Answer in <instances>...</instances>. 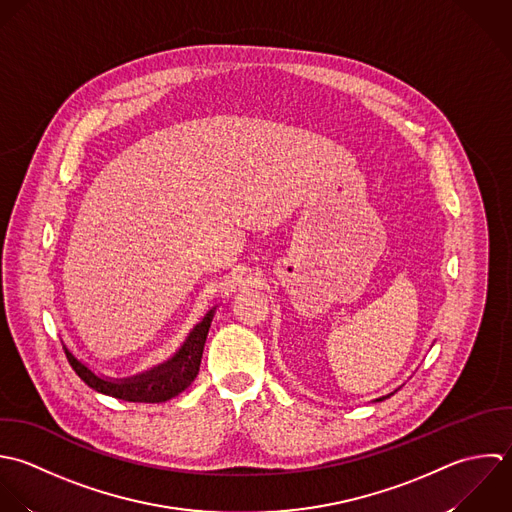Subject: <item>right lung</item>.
Here are the masks:
<instances>
[{
  "instance_id": "right-lung-1",
  "label": "right lung",
  "mask_w": 512,
  "mask_h": 512,
  "mask_svg": "<svg viewBox=\"0 0 512 512\" xmlns=\"http://www.w3.org/2000/svg\"><path fill=\"white\" fill-rule=\"evenodd\" d=\"M211 319H213V309L193 329L187 343L181 347V351L171 361H167L165 365H161L145 375L133 377V379L107 381V379L97 377L93 371H89L67 349H65V357H67L71 369L77 373V377L87 387L95 389L97 393H103V395H109L115 399H123L129 403H163V401H169L171 397L179 395L181 391H185L195 381V377L199 373Z\"/></svg>"
}]
</instances>
